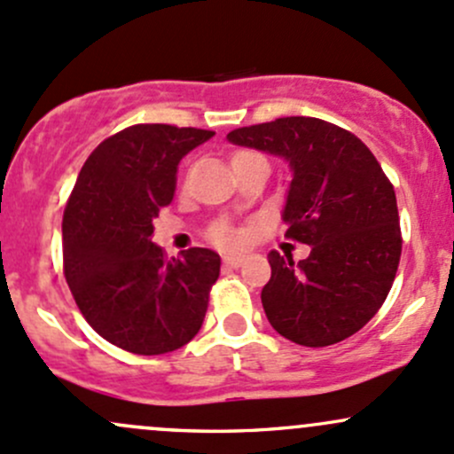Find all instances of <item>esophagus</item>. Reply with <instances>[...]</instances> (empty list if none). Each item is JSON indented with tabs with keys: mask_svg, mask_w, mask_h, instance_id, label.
<instances>
[{
	"mask_svg": "<svg viewBox=\"0 0 454 454\" xmlns=\"http://www.w3.org/2000/svg\"><path fill=\"white\" fill-rule=\"evenodd\" d=\"M243 261H246V256H241V254H226V256H223V265H226V267H241Z\"/></svg>",
	"mask_w": 454,
	"mask_h": 454,
	"instance_id": "1",
	"label": "esophagus"
}]
</instances>
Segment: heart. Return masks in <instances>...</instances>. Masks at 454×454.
<instances>
[{
  "mask_svg": "<svg viewBox=\"0 0 454 454\" xmlns=\"http://www.w3.org/2000/svg\"><path fill=\"white\" fill-rule=\"evenodd\" d=\"M247 159H261V156L256 154V152H250V150H237V152H232L231 165L239 163V160H247ZM213 241L219 243V246H231V243H235V232H232L231 228L222 226L213 232Z\"/></svg>",
  "mask_w": 454,
  "mask_h": 454,
  "instance_id": "heart-1",
  "label": "heart"
}]
</instances>
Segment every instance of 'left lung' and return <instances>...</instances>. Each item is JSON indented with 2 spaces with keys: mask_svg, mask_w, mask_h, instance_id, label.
I'll use <instances>...</instances> for the list:
<instances>
[{
  "mask_svg": "<svg viewBox=\"0 0 454 454\" xmlns=\"http://www.w3.org/2000/svg\"><path fill=\"white\" fill-rule=\"evenodd\" d=\"M226 139L287 160L283 222L289 239L311 246L298 263L267 254L261 302L274 331L309 348L355 335L383 307L403 250L395 193L379 160L352 132L315 117L237 128Z\"/></svg>",
  "mask_w": 454,
  "mask_h": 454,
  "instance_id": "obj_1",
  "label": "left lung"
}]
</instances>
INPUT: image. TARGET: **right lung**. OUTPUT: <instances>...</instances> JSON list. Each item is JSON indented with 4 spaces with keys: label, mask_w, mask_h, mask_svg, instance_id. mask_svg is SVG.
<instances>
[{
    "label": "right lung",
    "mask_w": 454,
    "mask_h": 454,
    "mask_svg": "<svg viewBox=\"0 0 454 454\" xmlns=\"http://www.w3.org/2000/svg\"><path fill=\"white\" fill-rule=\"evenodd\" d=\"M215 132L139 123L99 143L80 169L63 217L65 278L99 337L135 355H165L202 328L217 252L167 259L152 241L171 204L178 163Z\"/></svg>",
    "instance_id": "right-lung-1"
}]
</instances>
